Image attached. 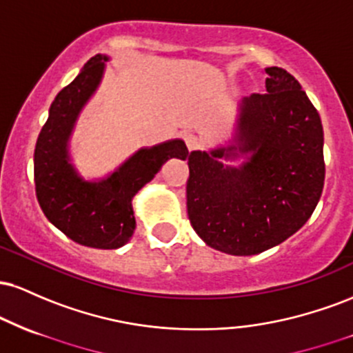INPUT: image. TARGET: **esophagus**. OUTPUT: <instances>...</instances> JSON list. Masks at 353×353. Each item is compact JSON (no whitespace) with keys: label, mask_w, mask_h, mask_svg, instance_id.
Wrapping results in <instances>:
<instances>
[{"label":"esophagus","mask_w":353,"mask_h":353,"mask_svg":"<svg viewBox=\"0 0 353 353\" xmlns=\"http://www.w3.org/2000/svg\"><path fill=\"white\" fill-rule=\"evenodd\" d=\"M184 141H185V145H188L189 151H194V149H197L201 145L199 137L190 134V132H188V134H184Z\"/></svg>","instance_id":"obj_1"}]
</instances>
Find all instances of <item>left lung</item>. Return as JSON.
<instances>
[{
    "label": "left lung",
    "instance_id": "8db88e82",
    "mask_svg": "<svg viewBox=\"0 0 353 353\" xmlns=\"http://www.w3.org/2000/svg\"><path fill=\"white\" fill-rule=\"evenodd\" d=\"M265 94L239 108L234 144L188 156V216L205 244L254 255L281 244L309 221L325 179L317 109L290 72L265 68ZM248 157L239 168L221 159Z\"/></svg>",
    "mask_w": 353,
    "mask_h": 353
}]
</instances>
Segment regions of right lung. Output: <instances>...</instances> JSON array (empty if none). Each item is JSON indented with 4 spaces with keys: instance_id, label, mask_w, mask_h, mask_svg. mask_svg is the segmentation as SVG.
Wrapping results in <instances>:
<instances>
[{
    "instance_id": "obj_1",
    "label": "right lung",
    "mask_w": 353,
    "mask_h": 353,
    "mask_svg": "<svg viewBox=\"0 0 353 353\" xmlns=\"http://www.w3.org/2000/svg\"><path fill=\"white\" fill-rule=\"evenodd\" d=\"M108 56L96 54L72 83L58 92L34 149L36 197L44 216L64 236L92 249H117L136 229L132 197L171 157H188L184 141L139 149L99 182L84 181L70 163L68 141L83 109L103 78Z\"/></svg>"
}]
</instances>
